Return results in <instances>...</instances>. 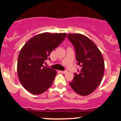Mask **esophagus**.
I'll list each match as a JSON object with an SVG mask.
<instances>
[{
	"mask_svg": "<svg viewBox=\"0 0 121 121\" xmlns=\"http://www.w3.org/2000/svg\"><path fill=\"white\" fill-rule=\"evenodd\" d=\"M60 72L63 74H65L67 73V70H64V71H60Z\"/></svg>",
	"mask_w": 121,
	"mask_h": 121,
	"instance_id": "esophagus-1",
	"label": "esophagus"
}]
</instances>
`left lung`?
Segmentation results:
<instances>
[{
    "label": "left lung",
    "mask_w": 121,
    "mask_h": 121,
    "mask_svg": "<svg viewBox=\"0 0 121 121\" xmlns=\"http://www.w3.org/2000/svg\"><path fill=\"white\" fill-rule=\"evenodd\" d=\"M67 38L74 47L77 65L81 67L69 84L76 93L86 96L96 90L103 78L105 65L102 53L85 36L69 34Z\"/></svg>",
    "instance_id": "obj_1"
}]
</instances>
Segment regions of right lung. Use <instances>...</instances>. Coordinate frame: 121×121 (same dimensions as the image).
Wrapping results in <instances>:
<instances>
[{
  "label": "right lung",
  "instance_id": "right-lung-1",
  "mask_svg": "<svg viewBox=\"0 0 121 121\" xmlns=\"http://www.w3.org/2000/svg\"><path fill=\"white\" fill-rule=\"evenodd\" d=\"M66 36V33H42L32 37L22 48L17 69L19 81L28 91L39 95L52 85L57 72L43 64L46 60H50L51 52L62 42Z\"/></svg>",
  "mask_w": 121,
  "mask_h": 121
}]
</instances>
